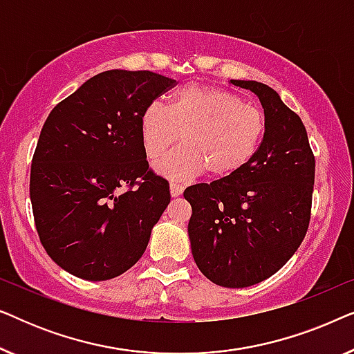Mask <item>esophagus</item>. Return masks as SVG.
<instances>
[{"instance_id": "34e87169", "label": "esophagus", "mask_w": 354, "mask_h": 354, "mask_svg": "<svg viewBox=\"0 0 354 354\" xmlns=\"http://www.w3.org/2000/svg\"><path fill=\"white\" fill-rule=\"evenodd\" d=\"M169 188H171V195L174 198L178 196V195H182V192H183V185H180V183H177V182H171V185H169Z\"/></svg>"}]
</instances>
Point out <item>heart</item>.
Instances as JSON below:
<instances>
[{
    "label": "heart",
    "mask_w": 354,
    "mask_h": 354,
    "mask_svg": "<svg viewBox=\"0 0 354 354\" xmlns=\"http://www.w3.org/2000/svg\"><path fill=\"white\" fill-rule=\"evenodd\" d=\"M264 133L263 111L217 86H183L169 108L154 101L140 118L148 158L161 156L183 137L185 143L154 162V171L174 180L192 178L205 169L211 177L234 176L256 156Z\"/></svg>",
    "instance_id": "obj_1"
}]
</instances>
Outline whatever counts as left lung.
<instances>
[{"label": "left lung", "instance_id": "obj_1", "mask_svg": "<svg viewBox=\"0 0 354 354\" xmlns=\"http://www.w3.org/2000/svg\"><path fill=\"white\" fill-rule=\"evenodd\" d=\"M264 109L266 133L256 156L234 176L183 192L192 205L188 239L203 275L245 288L274 275L306 235L314 188V156L306 129L270 86L230 80Z\"/></svg>", "mask_w": 354, "mask_h": 354}]
</instances>
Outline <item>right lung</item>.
<instances>
[{"label":"right lung","mask_w":354,"mask_h":354,"mask_svg":"<svg viewBox=\"0 0 354 354\" xmlns=\"http://www.w3.org/2000/svg\"><path fill=\"white\" fill-rule=\"evenodd\" d=\"M174 85L149 71H106L48 115L32 159V209L46 253L75 277L114 279L147 250L171 193L148 171L140 118Z\"/></svg>","instance_id":"1"}]
</instances>
